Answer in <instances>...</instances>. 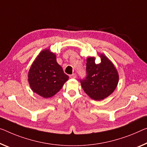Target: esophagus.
Returning a JSON list of instances; mask_svg holds the SVG:
<instances>
[{"label":"esophagus","mask_w":147,"mask_h":147,"mask_svg":"<svg viewBox=\"0 0 147 147\" xmlns=\"http://www.w3.org/2000/svg\"><path fill=\"white\" fill-rule=\"evenodd\" d=\"M76 77H77V76H76V74H71V75L69 76V78H71V79H76Z\"/></svg>","instance_id":"34e87169"}]
</instances>
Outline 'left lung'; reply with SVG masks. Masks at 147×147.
Here are the masks:
<instances>
[{"instance_id": "obj_1", "label": "left lung", "mask_w": 147, "mask_h": 147, "mask_svg": "<svg viewBox=\"0 0 147 147\" xmlns=\"http://www.w3.org/2000/svg\"><path fill=\"white\" fill-rule=\"evenodd\" d=\"M100 62L96 64V58H87V77L81 81V85L88 96L94 100H103L110 96L118 85L119 74L112 61L100 53Z\"/></svg>"}]
</instances>
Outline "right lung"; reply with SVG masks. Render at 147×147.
<instances>
[{
    "label": "right lung",
    "instance_id": "obj_1",
    "mask_svg": "<svg viewBox=\"0 0 147 147\" xmlns=\"http://www.w3.org/2000/svg\"><path fill=\"white\" fill-rule=\"evenodd\" d=\"M68 78L56 62L55 53L49 49L40 52L28 72V82L31 90L45 98L57 93Z\"/></svg>",
    "mask_w": 147,
    "mask_h": 147
}]
</instances>
